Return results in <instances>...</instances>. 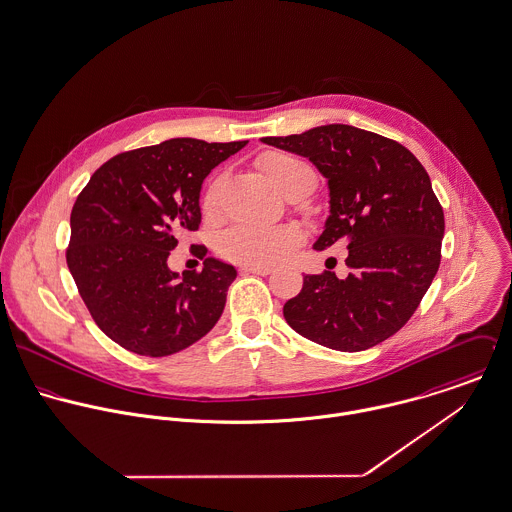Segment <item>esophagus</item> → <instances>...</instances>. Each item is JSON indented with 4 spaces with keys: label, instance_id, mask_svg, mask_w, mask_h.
Segmentation results:
<instances>
[{
    "label": "esophagus",
    "instance_id": "1",
    "mask_svg": "<svg viewBox=\"0 0 512 512\" xmlns=\"http://www.w3.org/2000/svg\"><path fill=\"white\" fill-rule=\"evenodd\" d=\"M241 273H253V275H271L273 269L265 265H241Z\"/></svg>",
    "mask_w": 512,
    "mask_h": 512
}]
</instances>
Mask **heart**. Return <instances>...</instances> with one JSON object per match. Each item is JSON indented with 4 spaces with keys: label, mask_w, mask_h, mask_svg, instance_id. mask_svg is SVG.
Listing matches in <instances>:
<instances>
[{
    "label": "heart",
    "mask_w": 512,
    "mask_h": 512,
    "mask_svg": "<svg viewBox=\"0 0 512 512\" xmlns=\"http://www.w3.org/2000/svg\"><path fill=\"white\" fill-rule=\"evenodd\" d=\"M259 166L271 178V182L285 190L289 180L307 166L299 158L285 152H267L259 158ZM221 176H215L205 188L202 207L211 211L217 204ZM301 243V231L295 225H233L219 237V251L227 259L247 265H275L285 261L291 251Z\"/></svg>",
    "instance_id": "1"
}]
</instances>
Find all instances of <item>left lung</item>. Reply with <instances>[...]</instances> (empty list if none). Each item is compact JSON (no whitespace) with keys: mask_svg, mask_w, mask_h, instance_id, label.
Instances as JSON below:
<instances>
[{"mask_svg":"<svg viewBox=\"0 0 512 512\" xmlns=\"http://www.w3.org/2000/svg\"><path fill=\"white\" fill-rule=\"evenodd\" d=\"M261 140L305 156L328 180L330 215L314 249H348V277L305 275L285 320L332 350L384 342L419 307L441 261L443 207L425 168L400 142L348 124Z\"/></svg>","mask_w":512,"mask_h":512,"instance_id":"obj_1","label":"left lung"}]
</instances>
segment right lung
<instances>
[{
  "instance_id": "right-lung-1",
  "label": "right lung",
  "mask_w": 512,
  "mask_h": 512,
  "mask_svg": "<svg viewBox=\"0 0 512 512\" xmlns=\"http://www.w3.org/2000/svg\"><path fill=\"white\" fill-rule=\"evenodd\" d=\"M245 144L172 138L122 152L79 194L67 265L93 320L122 348L170 356L219 320L235 267L192 245L204 269L180 277L168 257L178 235L200 227L205 176Z\"/></svg>"
}]
</instances>
